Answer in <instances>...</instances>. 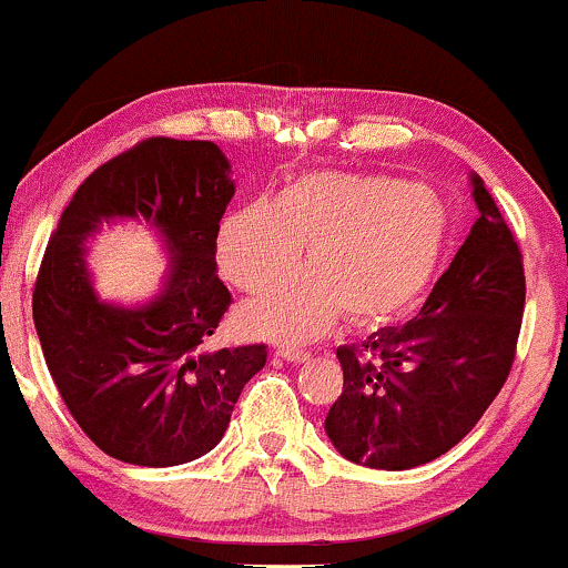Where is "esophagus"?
Returning a JSON list of instances; mask_svg holds the SVG:
<instances>
[{
    "instance_id": "obj_1",
    "label": "esophagus",
    "mask_w": 568,
    "mask_h": 568,
    "mask_svg": "<svg viewBox=\"0 0 568 568\" xmlns=\"http://www.w3.org/2000/svg\"><path fill=\"white\" fill-rule=\"evenodd\" d=\"M276 356L284 362H292V365H305V362H311V354L297 352V348H278Z\"/></svg>"
}]
</instances>
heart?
<instances>
[{
  "mask_svg": "<svg viewBox=\"0 0 568 568\" xmlns=\"http://www.w3.org/2000/svg\"><path fill=\"white\" fill-rule=\"evenodd\" d=\"M445 241V209L426 184L381 174L311 171L267 201L222 220L216 260L244 292H263L301 263V273L239 311L246 335L305 343L341 316L384 322L429 286Z\"/></svg>",
  "mask_w": 568,
  "mask_h": 568,
  "instance_id": "b5f03b06",
  "label": "heart"
}]
</instances>
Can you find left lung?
<instances>
[{"label": "left lung", "mask_w": 568, "mask_h": 568, "mask_svg": "<svg viewBox=\"0 0 568 568\" xmlns=\"http://www.w3.org/2000/svg\"><path fill=\"white\" fill-rule=\"evenodd\" d=\"M480 216L416 318L341 346L343 394L324 432L369 469L422 467L473 432L515 359L526 276L520 250L480 176Z\"/></svg>", "instance_id": "obj_1"}]
</instances>
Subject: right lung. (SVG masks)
<instances>
[{
	"mask_svg": "<svg viewBox=\"0 0 568 568\" xmlns=\"http://www.w3.org/2000/svg\"><path fill=\"white\" fill-rule=\"evenodd\" d=\"M235 195L214 142L146 139L99 165L44 250L34 327L61 399L80 429L118 462L176 467L214 448L265 346L203 348L231 305L216 276V233ZM144 221L170 263L142 304L94 292L87 244L106 224Z\"/></svg>",
	"mask_w": 568,
	"mask_h": 568,
	"instance_id": "add662e5",
	"label": "right lung"
}]
</instances>
